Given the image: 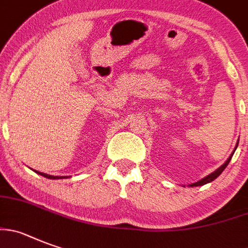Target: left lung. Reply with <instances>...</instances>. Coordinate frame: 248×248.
Segmentation results:
<instances>
[{
    "instance_id": "1",
    "label": "left lung",
    "mask_w": 248,
    "mask_h": 248,
    "mask_svg": "<svg viewBox=\"0 0 248 248\" xmlns=\"http://www.w3.org/2000/svg\"><path fill=\"white\" fill-rule=\"evenodd\" d=\"M237 145H238V142H237V144H236L235 149H233V151L231 152V155L229 156V158H228V160L225 161V163H224V165H221V166H220L219 169H217V170H215V171L213 172V173L208 174V176H206V177H204V178H202L201 181L195 182V183H192V185H189V187H199V186H204V185H206V183H210V182H213V181H214L215 178H217V177H219L220 174H221V172L224 171L225 169H226V166L229 165V162H230V161H231V158H232L233 152H235V150L237 149Z\"/></svg>"
}]
</instances>
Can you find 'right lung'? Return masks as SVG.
Listing matches in <instances>:
<instances>
[{
  "mask_svg": "<svg viewBox=\"0 0 248 248\" xmlns=\"http://www.w3.org/2000/svg\"><path fill=\"white\" fill-rule=\"evenodd\" d=\"M34 171V170H33ZM36 172L38 174H40V176L45 177V178H49V179H61V178H65V177H61V176H50V174H46V173H43V172H39V171H34Z\"/></svg>",
  "mask_w": 248,
  "mask_h": 248,
  "instance_id": "obj_1",
  "label": "right lung"
}]
</instances>
